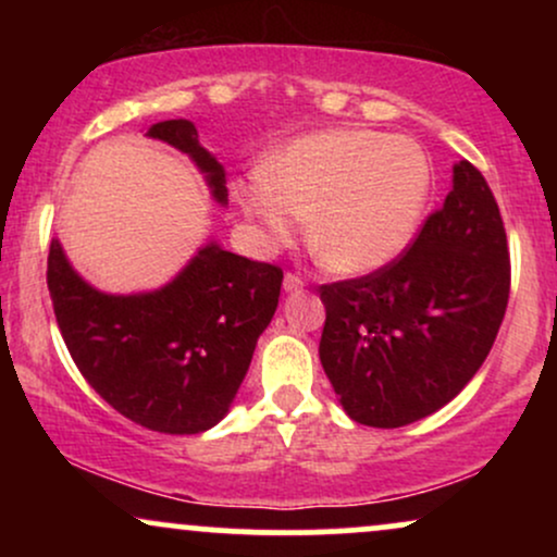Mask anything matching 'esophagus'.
<instances>
[{"label": "esophagus", "mask_w": 557, "mask_h": 557, "mask_svg": "<svg viewBox=\"0 0 557 557\" xmlns=\"http://www.w3.org/2000/svg\"><path fill=\"white\" fill-rule=\"evenodd\" d=\"M283 285H285L287 293H293V290H300V287L306 285V280L300 277V274H296V272H287L285 280H283Z\"/></svg>", "instance_id": "1"}]
</instances>
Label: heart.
<instances>
[{
    "mask_svg": "<svg viewBox=\"0 0 557 557\" xmlns=\"http://www.w3.org/2000/svg\"><path fill=\"white\" fill-rule=\"evenodd\" d=\"M432 188L417 140L376 131H324L298 138L270 170L235 183V201L270 246H285L314 214L319 259L345 274L389 264L417 233Z\"/></svg>",
    "mask_w": 557,
    "mask_h": 557,
    "instance_id": "b5f03b06",
    "label": "heart"
}]
</instances>
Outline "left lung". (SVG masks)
Instances as JSON below:
<instances>
[{
	"label": "left lung",
	"instance_id": "8db88e82",
	"mask_svg": "<svg viewBox=\"0 0 557 557\" xmlns=\"http://www.w3.org/2000/svg\"><path fill=\"white\" fill-rule=\"evenodd\" d=\"M510 293L500 209L471 162L411 246L382 270L319 287V359L350 419L376 430L456 398L487 359Z\"/></svg>",
	"mask_w": 557,
	"mask_h": 557
}]
</instances>
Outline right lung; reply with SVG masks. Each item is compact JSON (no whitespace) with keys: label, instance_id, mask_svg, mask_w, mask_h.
Here are the masks:
<instances>
[{"label":"right lung","instance_id":"obj_1","mask_svg":"<svg viewBox=\"0 0 557 557\" xmlns=\"http://www.w3.org/2000/svg\"><path fill=\"white\" fill-rule=\"evenodd\" d=\"M149 136L194 159L212 196L227 201L225 170L198 144L194 123L164 120ZM47 285L75 367L114 411L146 430L198 434L230 411L277 309L283 270L209 243L159 290L107 296L52 240Z\"/></svg>","mask_w":557,"mask_h":557}]
</instances>
